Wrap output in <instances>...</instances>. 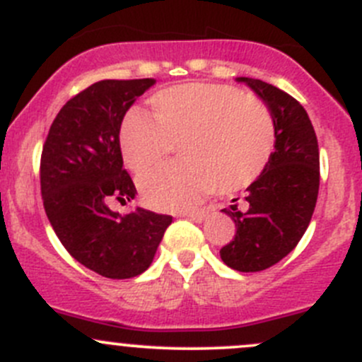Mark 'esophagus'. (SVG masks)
Masks as SVG:
<instances>
[{
    "mask_svg": "<svg viewBox=\"0 0 362 362\" xmlns=\"http://www.w3.org/2000/svg\"><path fill=\"white\" fill-rule=\"evenodd\" d=\"M184 217L191 218V221H196V222H203L204 218L208 217V211L206 210H198V211H187V214H184Z\"/></svg>",
    "mask_w": 362,
    "mask_h": 362,
    "instance_id": "1",
    "label": "esophagus"
}]
</instances>
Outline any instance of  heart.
Instances as JSON below:
<instances>
[{
    "label": "heart",
    "instance_id": "heart-1",
    "mask_svg": "<svg viewBox=\"0 0 362 362\" xmlns=\"http://www.w3.org/2000/svg\"><path fill=\"white\" fill-rule=\"evenodd\" d=\"M152 117L129 110L119 129L126 166L136 175L159 168L175 145L184 163L141 180L145 203L184 210L217 187L222 194L254 184L276 147V126L264 101L228 83L187 82L148 100Z\"/></svg>",
    "mask_w": 362,
    "mask_h": 362
}]
</instances>
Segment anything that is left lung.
<instances>
[{
	"mask_svg": "<svg viewBox=\"0 0 362 362\" xmlns=\"http://www.w3.org/2000/svg\"><path fill=\"white\" fill-rule=\"evenodd\" d=\"M255 90L273 113L276 147L261 177L249 185L240 206L226 214L235 221V238L221 259L236 272H262L282 261L305 235L319 196V145L308 113L291 94L255 78H238Z\"/></svg>",
	"mask_w": 362,
	"mask_h": 362,
	"instance_id": "left-lung-1",
	"label": "left lung"
}]
</instances>
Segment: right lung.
<instances>
[{
    "label": "right lung",
    "instance_id": "1",
    "mask_svg": "<svg viewBox=\"0 0 362 362\" xmlns=\"http://www.w3.org/2000/svg\"><path fill=\"white\" fill-rule=\"evenodd\" d=\"M154 78L101 80L73 96L50 126L40 160L45 214L57 238L80 264L107 279H131L151 266L171 215L136 208L122 168L119 129L131 105Z\"/></svg>",
    "mask_w": 362,
    "mask_h": 362
}]
</instances>
